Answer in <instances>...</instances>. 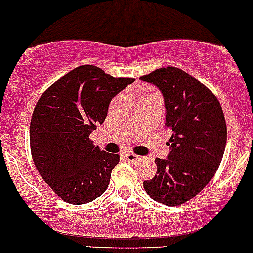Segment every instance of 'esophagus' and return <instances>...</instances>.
Listing matches in <instances>:
<instances>
[{"instance_id":"obj_1","label":"esophagus","mask_w":253,"mask_h":253,"mask_svg":"<svg viewBox=\"0 0 253 253\" xmlns=\"http://www.w3.org/2000/svg\"><path fill=\"white\" fill-rule=\"evenodd\" d=\"M124 157H125V159L127 160V162H131V163H136V162H138L139 159H141V157H139V155L133 154V153H126Z\"/></svg>"}]
</instances>
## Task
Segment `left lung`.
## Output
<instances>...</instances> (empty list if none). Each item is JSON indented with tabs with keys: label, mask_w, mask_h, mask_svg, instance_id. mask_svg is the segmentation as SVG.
Returning a JSON list of instances; mask_svg holds the SVG:
<instances>
[{
	"label": "left lung",
	"mask_w": 253,
	"mask_h": 253,
	"mask_svg": "<svg viewBox=\"0 0 253 253\" xmlns=\"http://www.w3.org/2000/svg\"><path fill=\"white\" fill-rule=\"evenodd\" d=\"M142 81L164 98L165 126L172 131L167 159H155L157 174L143 182L157 202L180 206L213 178L226 145V124L220 103L198 79L176 67H162Z\"/></svg>",
	"instance_id": "obj_1"
}]
</instances>
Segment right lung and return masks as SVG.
I'll return each instance as SVG.
<instances>
[{
	"instance_id": "obj_1",
	"label": "right lung",
	"mask_w": 253,
	"mask_h": 253,
	"mask_svg": "<svg viewBox=\"0 0 253 253\" xmlns=\"http://www.w3.org/2000/svg\"><path fill=\"white\" fill-rule=\"evenodd\" d=\"M133 82L83 65L40 96L30 122L32 157L45 182L65 202L84 205L108 188L120 155L93 145L89 134L105 121L112 98Z\"/></svg>"
}]
</instances>
